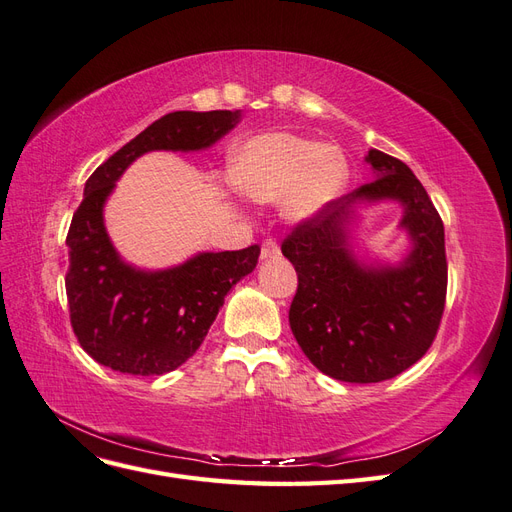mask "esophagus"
<instances>
[{
	"label": "esophagus",
	"mask_w": 512,
	"mask_h": 512,
	"mask_svg": "<svg viewBox=\"0 0 512 512\" xmlns=\"http://www.w3.org/2000/svg\"><path fill=\"white\" fill-rule=\"evenodd\" d=\"M277 256H280V245H277L275 239H265V243H262V247H260V258L271 260Z\"/></svg>",
	"instance_id": "obj_1"
}]
</instances>
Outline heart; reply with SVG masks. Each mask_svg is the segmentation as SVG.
Segmentation results:
<instances>
[{
  "mask_svg": "<svg viewBox=\"0 0 512 512\" xmlns=\"http://www.w3.org/2000/svg\"><path fill=\"white\" fill-rule=\"evenodd\" d=\"M350 177L342 149L290 132L250 138L230 156V181L256 203H280L290 220L314 218L344 192Z\"/></svg>",
  "mask_w": 512,
  "mask_h": 512,
  "instance_id": "obj_1",
  "label": "heart"
}]
</instances>
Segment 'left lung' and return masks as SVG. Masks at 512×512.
<instances>
[{
  "label": "left lung",
  "mask_w": 512,
  "mask_h": 512,
  "mask_svg": "<svg viewBox=\"0 0 512 512\" xmlns=\"http://www.w3.org/2000/svg\"><path fill=\"white\" fill-rule=\"evenodd\" d=\"M376 179L301 220L282 241L299 275L290 329L322 374L382 382L412 367L438 335L446 303L444 224L423 183L393 156L371 149ZM395 197L407 209L415 247L401 268L367 270L347 250L345 222L356 199Z\"/></svg>",
  "instance_id": "obj_1"
}]
</instances>
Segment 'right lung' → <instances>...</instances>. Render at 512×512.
<instances>
[{"label":"right lung","mask_w":512,"mask_h":512,"mask_svg":"<svg viewBox=\"0 0 512 512\" xmlns=\"http://www.w3.org/2000/svg\"><path fill=\"white\" fill-rule=\"evenodd\" d=\"M239 119L241 111L168 113L87 179L66 237V294L72 331L100 365L132 376H162L177 369L203 344L228 290L254 271L258 245L198 254L168 271H136L119 258L102 220L106 196L138 156L156 149H205Z\"/></svg>","instance_id":"add662e5"}]
</instances>
